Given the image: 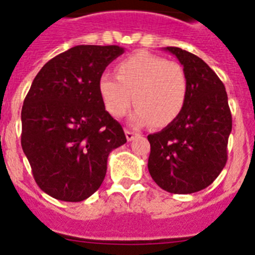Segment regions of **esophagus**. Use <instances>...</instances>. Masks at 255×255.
I'll list each match as a JSON object with an SVG mask.
<instances>
[{
	"instance_id": "obj_1",
	"label": "esophagus",
	"mask_w": 255,
	"mask_h": 255,
	"mask_svg": "<svg viewBox=\"0 0 255 255\" xmlns=\"http://www.w3.org/2000/svg\"><path fill=\"white\" fill-rule=\"evenodd\" d=\"M125 135H126V139H128V140H129V141H131L132 139H134L135 136H136V132L131 131V130H126Z\"/></svg>"
}]
</instances>
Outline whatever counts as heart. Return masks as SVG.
<instances>
[{
  "label": "heart",
  "mask_w": 255,
  "mask_h": 255,
  "mask_svg": "<svg viewBox=\"0 0 255 255\" xmlns=\"http://www.w3.org/2000/svg\"><path fill=\"white\" fill-rule=\"evenodd\" d=\"M105 107L114 117L125 116L136 105L130 120L143 126L170 125L185 108L189 79L181 65L148 52H136L117 65V76L103 74L98 82Z\"/></svg>",
  "instance_id": "b5f03b06"
}]
</instances>
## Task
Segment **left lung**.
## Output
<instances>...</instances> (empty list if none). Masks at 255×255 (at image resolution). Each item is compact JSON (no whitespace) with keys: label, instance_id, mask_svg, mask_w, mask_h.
I'll list each match as a JSON object with an SVG mask.
<instances>
[{"label":"left lung","instance_id":"1","mask_svg":"<svg viewBox=\"0 0 255 255\" xmlns=\"http://www.w3.org/2000/svg\"><path fill=\"white\" fill-rule=\"evenodd\" d=\"M164 49L184 66L189 96L176 120L148 135V170L163 190L191 194L211 185L224 170L233 117L224 83L202 58L177 47Z\"/></svg>","mask_w":255,"mask_h":255}]
</instances>
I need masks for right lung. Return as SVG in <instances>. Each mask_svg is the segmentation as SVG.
Segmentation results:
<instances>
[{
	"label": "right lung",
	"mask_w": 255,
	"mask_h": 255,
	"mask_svg": "<svg viewBox=\"0 0 255 255\" xmlns=\"http://www.w3.org/2000/svg\"><path fill=\"white\" fill-rule=\"evenodd\" d=\"M119 46H75L49 60L21 110V147L35 182L64 202L98 190L108 154L126 143L123 126L106 111L98 82Z\"/></svg>",
	"instance_id": "add662e5"
}]
</instances>
